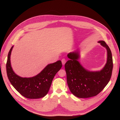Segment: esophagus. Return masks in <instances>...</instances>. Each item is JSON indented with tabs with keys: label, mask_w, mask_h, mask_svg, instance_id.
I'll return each instance as SVG.
<instances>
[{
	"label": "esophagus",
	"mask_w": 120,
	"mask_h": 120,
	"mask_svg": "<svg viewBox=\"0 0 120 120\" xmlns=\"http://www.w3.org/2000/svg\"><path fill=\"white\" fill-rule=\"evenodd\" d=\"M61 62H62L63 65H64L66 63V60H65L64 59H63L62 60H61Z\"/></svg>",
	"instance_id": "34e87169"
}]
</instances>
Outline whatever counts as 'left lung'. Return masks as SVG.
Listing matches in <instances>:
<instances>
[{
  "label": "left lung",
  "instance_id": "left-lung-1",
  "mask_svg": "<svg viewBox=\"0 0 120 120\" xmlns=\"http://www.w3.org/2000/svg\"><path fill=\"white\" fill-rule=\"evenodd\" d=\"M107 49V60L101 70L90 71L79 62V52H71L67 55L70 60L64 65L67 83L70 91L79 98H88L97 96L109 82L113 64L110 49L103 41H98Z\"/></svg>",
  "mask_w": 120,
  "mask_h": 120
}]
</instances>
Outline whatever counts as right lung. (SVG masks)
I'll return each instance as SVG.
<instances>
[{
	"instance_id": "add662e5",
	"label": "right lung",
	"mask_w": 120,
	"mask_h": 120,
	"mask_svg": "<svg viewBox=\"0 0 120 120\" xmlns=\"http://www.w3.org/2000/svg\"><path fill=\"white\" fill-rule=\"evenodd\" d=\"M13 46L8 54L6 63V72L10 83L23 97L31 99L44 97L52 85L56 74L62 67L60 60L50 64L38 74L31 78H22L17 75L13 71L10 63V56Z\"/></svg>"
}]
</instances>
